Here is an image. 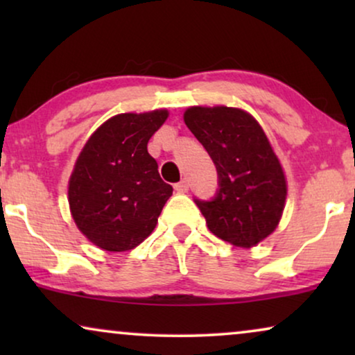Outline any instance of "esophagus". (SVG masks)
<instances>
[{
  "mask_svg": "<svg viewBox=\"0 0 355 355\" xmlns=\"http://www.w3.org/2000/svg\"><path fill=\"white\" fill-rule=\"evenodd\" d=\"M174 191L179 192V193H186V192H189V182L186 181V179H182L181 182L174 184Z\"/></svg>",
  "mask_w": 355,
  "mask_h": 355,
  "instance_id": "esophagus-1",
  "label": "esophagus"
}]
</instances>
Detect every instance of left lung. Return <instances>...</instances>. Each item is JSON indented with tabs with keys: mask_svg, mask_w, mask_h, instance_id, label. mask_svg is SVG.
<instances>
[{
	"mask_svg": "<svg viewBox=\"0 0 355 355\" xmlns=\"http://www.w3.org/2000/svg\"><path fill=\"white\" fill-rule=\"evenodd\" d=\"M184 123L215 163L220 191L196 200L207 226L220 239L250 249L266 239L283 216L288 181L265 130L234 106H191Z\"/></svg>",
	"mask_w": 355,
	"mask_h": 355,
	"instance_id": "left-lung-1",
	"label": "left lung"
}]
</instances>
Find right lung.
I'll return each instance as SVG.
<instances>
[{"label": "right lung", "mask_w": 355, "mask_h": 355, "mask_svg": "<svg viewBox=\"0 0 355 355\" xmlns=\"http://www.w3.org/2000/svg\"><path fill=\"white\" fill-rule=\"evenodd\" d=\"M168 110L121 113L90 135L74 163L67 200L79 231L106 252H125L152 234L173 187L147 144Z\"/></svg>", "instance_id": "obj_1"}]
</instances>
